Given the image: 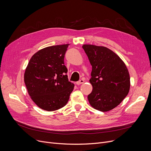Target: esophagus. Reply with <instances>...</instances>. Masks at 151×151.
<instances>
[{
  "label": "esophagus",
  "instance_id": "obj_1",
  "mask_svg": "<svg viewBox=\"0 0 151 151\" xmlns=\"http://www.w3.org/2000/svg\"><path fill=\"white\" fill-rule=\"evenodd\" d=\"M84 83V80H83V79H81V80H80V81H78L76 82V84L77 85H80V84H83Z\"/></svg>",
  "mask_w": 151,
  "mask_h": 151
}]
</instances>
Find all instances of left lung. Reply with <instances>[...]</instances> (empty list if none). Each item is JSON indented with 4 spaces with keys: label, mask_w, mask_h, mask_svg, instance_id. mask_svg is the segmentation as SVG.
<instances>
[{
    "label": "left lung",
    "mask_w": 151,
    "mask_h": 151,
    "mask_svg": "<svg viewBox=\"0 0 151 151\" xmlns=\"http://www.w3.org/2000/svg\"><path fill=\"white\" fill-rule=\"evenodd\" d=\"M92 69L90 83L91 105L100 111H108L119 105L130 90V75L122 60L104 46L83 45Z\"/></svg>",
    "instance_id": "left-lung-1"
}]
</instances>
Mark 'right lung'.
<instances>
[{
    "mask_svg": "<svg viewBox=\"0 0 151 151\" xmlns=\"http://www.w3.org/2000/svg\"><path fill=\"white\" fill-rule=\"evenodd\" d=\"M69 44L45 47L30 59L24 73V83L31 99L42 109L52 111L64 106L73 91L64 65Z\"/></svg>",
    "mask_w": 151,
    "mask_h": 151,
    "instance_id": "obj_1",
    "label": "right lung"
}]
</instances>
